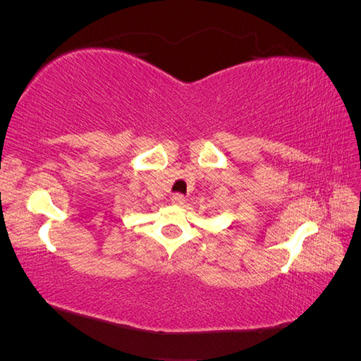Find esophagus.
Wrapping results in <instances>:
<instances>
[{
    "mask_svg": "<svg viewBox=\"0 0 361 361\" xmlns=\"http://www.w3.org/2000/svg\"><path fill=\"white\" fill-rule=\"evenodd\" d=\"M171 203L174 206H182L185 203V197H183L182 194H173L171 195Z\"/></svg>",
    "mask_w": 361,
    "mask_h": 361,
    "instance_id": "obj_1",
    "label": "esophagus"
}]
</instances>
